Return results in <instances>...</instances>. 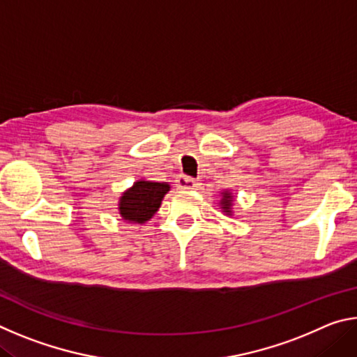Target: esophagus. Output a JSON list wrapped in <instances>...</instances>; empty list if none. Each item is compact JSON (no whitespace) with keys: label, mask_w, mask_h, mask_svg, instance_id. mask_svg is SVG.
Here are the masks:
<instances>
[{"label":"esophagus","mask_w":357,"mask_h":357,"mask_svg":"<svg viewBox=\"0 0 357 357\" xmlns=\"http://www.w3.org/2000/svg\"><path fill=\"white\" fill-rule=\"evenodd\" d=\"M176 185L181 187V189H198V187H200V183H198L197 179L181 174V176H178L176 179Z\"/></svg>","instance_id":"obj_1"}]
</instances>
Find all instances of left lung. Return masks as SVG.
<instances>
[{"instance_id": "8db88e82", "label": "left lung", "mask_w": 357, "mask_h": 357, "mask_svg": "<svg viewBox=\"0 0 357 357\" xmlns=\"http://www.w3.org/2000/svg\"><path fill=\"white\" fill-rule=\"evenodd\" d=\"M220 208L227 215H231V206H233V197L231 192H222V200H220Z\"/></svg>"}]
</instances>
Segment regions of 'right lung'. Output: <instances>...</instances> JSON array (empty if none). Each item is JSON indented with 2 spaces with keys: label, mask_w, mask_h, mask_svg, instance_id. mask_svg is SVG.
<instances>
[{
  "label": "right lung",
  "mask_w": 357,
  "mask_h": 357,
  "mask_svg": "<svg viewBox=\"0 0 357 357\" xmlns=\"http://www.w3.org/2000/svg\"><path fill=\"white\" fill-rule=\"evenodd\" d=\"M170 190L167 183H153V181H137L119 198V214L124 220L134 223H144L160 208L162 198Z\"/></svg>",
  "instance_id": "right-lung-1"
}]
</instances>
